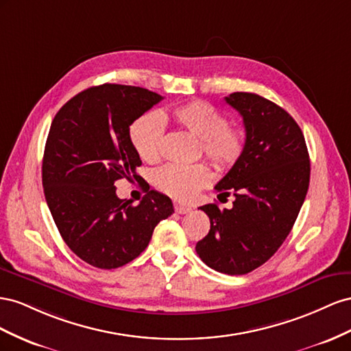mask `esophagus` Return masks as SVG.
Listing matches in <instances>:
<instances>
[{
	"instance_id": "34e87169",
	"label": "esophagus",
	"mask_w": 351,
	"mask_h": 351,
	"mask_svg": "<svg viewBox=\"0 0 351 351\" xmlns=\"http://www.w3.org/2000/svg\"><path fill=\"white\" fill-rule=\"evenodd\" d=\"M191 207H188V206H184V204H175V212L178 213V215H186V213H189L191 212Z\"/></svg>"
}]
</instances>
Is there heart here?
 Returning <instances> with one entry per match:
<instances>
[{"label":"heart","instance_id":"obj_1","mask_svg":"<svg viewBox=\"0 0 351 351\" xmlns=\"http://www.w3.org/2000/svg\"><path fill=\"white\" fill-rule=\"evenodd\" d=\"M173 122L202 141L204 156L219 170H228L238 163L245 149V135L238 128L228 126L226 116L213 104L193 99L170 112ZM129 139L135 152L145 162H156L163 153V125L154 113H144L129 126ZM210 178L206 165H169L156 172V185L172 198L193 199Z\"/></svg>","mask_w":351,"mask_h":351}]
</instances>
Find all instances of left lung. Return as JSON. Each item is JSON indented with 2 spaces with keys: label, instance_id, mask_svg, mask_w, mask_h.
Listing matches in <instances>:
<instances>
[{
  "label": "left lung",
  "instance_id": "left-lung-1",
  "mask_svg": "<svg viewBox=\"0 0 351 351\" xmlns=\"http://www.w3.org/2000/svg\"><path fill=\"white\" fill-rule=\"evenodd\" d=\"M225 101L241 114L243 157L215 186L234 194L232 208L206 204L208 234L195 252L220 274L244 275L262 266L282 245L308 189L310 160L304 135L282 107L252 93H234Z\"/></svg>",
  "mask_w": 351,
  "mask_h": 351
}]
</instances>
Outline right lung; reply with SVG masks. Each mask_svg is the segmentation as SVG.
Returning <instances> with one entry per match:
<instances>
[{
  "mask_svg": "<svg viewBox=\"0 0 351 351\" xmlns=\"http://www.w3.org/2000/svg\"><path fill=\"white\" fill-rule=\"evenodd\" d=\"M162 99L145 88L98 85L70 98L49 128L43 158L47 204L67 247L94 267L132 262L160 220L173 213L172 199L147 182L138 206L120 199L114 185L139 178L141 158L129 126Z\"/></svg>",
  "mask_w": 351,
  "mask_h": 351,
  "instance_id": "obj_1",
  "label": "right lung"
}]
</instances>
